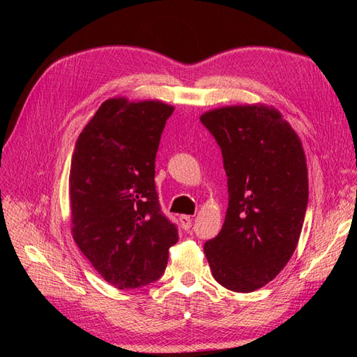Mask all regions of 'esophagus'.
Listing matches in <instances>:
<instances>
[{"label":"esophagus","mask_w":357,"mask_h":357,"mask_svg":"<svg viewBox=\"0 0 357 357\" xmlns=\"http://www.w3.org/2000/svg\"><path fill=\"white\" fill-rule=\"evenodd\" d=\"M179 222H181V227H183L184 230H188L192 227V216L188 215H181L179 216Z\"/></svg>","instance_id":"esophagus-1"}]
</instances>
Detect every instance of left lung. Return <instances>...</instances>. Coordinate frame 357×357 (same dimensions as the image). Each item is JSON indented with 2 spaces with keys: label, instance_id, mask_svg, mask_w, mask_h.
I'll return each mask as SVG.
<instances>
[{
  "label": "left lung",
  "instance_id": "left-lung-1",
  "mask_svg": "<svg viewBox=\"0 0 357 357\" xmlns=\"http://www.w3.org/2000/svg\"><path fill=\"white\" fill-rule=\"evenodd\" d=\"M229 185L222 230L204 244L211 275L231 291L268 284L290 261L304 225L308 176L299 136L267 105L206 112Z\"/></svg>",
  "mask_w": 357,
  "mask_h": 357
}]
</instances>
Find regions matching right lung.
Here are the masks:
<instances>
[{
	"label": "right lung",
	"mask_w": 357,
	"mask_h": 357,
	"mask_svg": "<svg viewBox=\"0 0 357 357\" xmlns=\"http://www.w3.org/2000/svg\"><path fill=\"white\" fill-rule=\"evenodd\" d=\"M172 105L104 101L72 155V234L104 280L119 290L155 282L178 229L159 206L155 159Z\"/></svg>",
	"instance_id": "right-lung-1"
}]
</instances>
